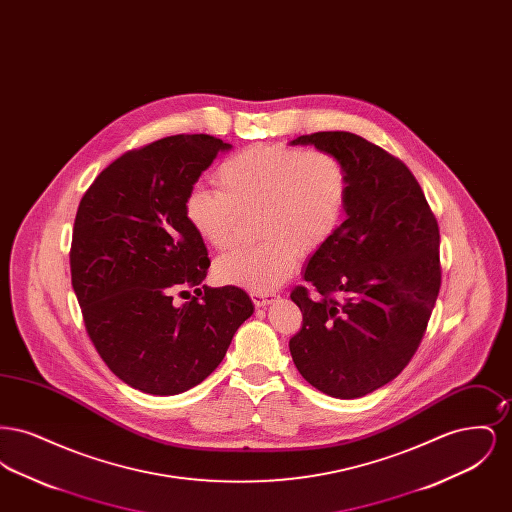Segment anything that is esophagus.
Listing matches in <instances>:
<instances>
[{
    "mask_svg": "<svg viewBox=\"0 0 512 512\" xmlns=\"http://www.w3.org/2000/svg\"><path fill=\"white\" fill-rule=\"evenodd\" d=\"M278 295L274 292H253L251 299L255 303V307H267L268 303H272Z\"/></svg>",
    "mask_w": 512,
    "mask_h": 512,
    "instance_id": "34e87169",
    "label": "esophagus"
}]
</instances>
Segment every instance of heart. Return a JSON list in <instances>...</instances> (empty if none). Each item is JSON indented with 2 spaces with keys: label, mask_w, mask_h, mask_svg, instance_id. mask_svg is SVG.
<instances>
[{
  "label": "heart",
  "mask_w": 512,
  "mask_h": 512,
  "mask_svg": "<svg viewBox=\"0 0 512 512\" xmlns=\"http://www.w3.org/2000/svg\"><path fill=\"white\" fill-rule=\"evenodd\" d=\"M215 182L219 190L188 192L186 219L205 244L224 251L236 244L244 215L259 213L255 228L263 240L215 265L220 282L251 292L282 286L297 268L299 251L313 253L336 234L349 199L343 161L322 149L245 147L220 163Z\"/></svg>",
  "instance_id": "1"
}]
</instances>
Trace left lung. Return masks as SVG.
<instances>
[{
  "instance_id": "left-lung-1",
  "label": "left lung",
  "mask_w": 512,
  "mask_h": 512,
  "mask_svg": "<svg viewBox=\"0 0 512 512\" xmlns=\"http://www.w3.org/2000/svg\"><path fill=\"white\" fill-rule=\"evenodd\" d=\"M292 146L338 155L349 174L345 220L309 259L293 290L303 313L290 340L299 374L317 390L357 399L413 359L441 286L439 228L405 163L351 132L299 136Z\"/></svg>"
}]
</instances>
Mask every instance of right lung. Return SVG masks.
<instances>
[{
  "label": "right lung",
  "mask_w": 512,
  "mask_h": 512,
  "mask_svg": "<svg viewBox=\"0 0 512 512\" xmlns=\"http://www.w3.org/2000/svg\"><path fill=\"white\" fill-rule=\"evenodd\" d=\"M230 144L178 134L132 149L99 172L74 219L71 280L99 357L134 390L176 395L201 384L253 315L236 286L201 282L207 247L184 199ZM194 287L184 306L171 293Z\"/></svg>",
  "instance_id": "obj_1"
}]
</instances>
